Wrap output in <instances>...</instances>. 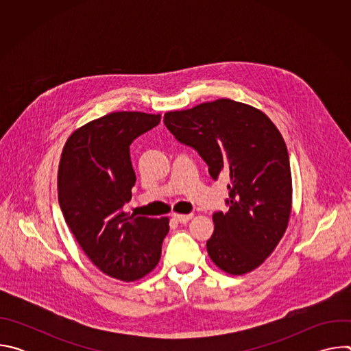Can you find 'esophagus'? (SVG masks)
<instances>
[{
  "label": "esophagus",
  "mask_w": 351,
  "mask_h": 351,
  "mask_svg": "<svg viewBox=\"0 0 351 351\" xmlns=\"http://www.w3.org/2000/svg\"><path fill=\"white\" fill-rule=\"evenodd\" d=\"M173 218H175L179 223H187V222L193 218V214H175Z\"/></svg>",
  "instance_id": "obj_1"
}]
</instances>
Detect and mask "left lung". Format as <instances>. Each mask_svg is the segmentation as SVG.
Instances as JSON below:
<instances>
[{
  "mask_svg": "<svg viewBox=\"0 0 351 351\" xmlns=\"http://www.w3.org/2000/svg\"><path fill=\"white\" fill-rule=\"evenodd\" d=\"M164 123L178 141L195 149L214 180L229 179V210L213 215L210 258L230 275L256 269L278 245L291 211L282 134L264 112L229 98L167 112Z\"/></svg>",
  "mask_w": 351,
  "mask_h": 351,
  "instance_id": "obj_1",
  "label": "left lung"
}]
</instances>
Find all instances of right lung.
Returning <instances> with one entry per match:
<instances>
[{
    "mask_svg": "<svg viewBox=\"0 0 351 351\" xmlns=\"http://www.w3.org/2000/svg\"><path fill=\"white\" fill-rule=\"evenodd\" d=\"M160 121V114H108L73 132L61 156L58 202L66 225L98 269L125 282L157 267L169 230L168 218L123 211L136 183L129 147Z\"/></svg>",
    "mask_w": 351,
    "mask_h": 351,
    "instance_id": "right-lung-1",
    "label": "right lung"
}]
</instances>
